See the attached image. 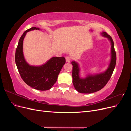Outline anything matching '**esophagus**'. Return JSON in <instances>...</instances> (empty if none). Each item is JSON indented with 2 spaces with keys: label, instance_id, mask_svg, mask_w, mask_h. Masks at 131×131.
Wrapping results in <instances>:
<instances>
[{
  "label": "esophagus",
  "instance_id": "34e87169",
  "mask_svg": "<svg viewBox=\"0 0 131 131\" xmlns=\"http://www.w3.org/2000/svg\"><path fill=\"white\" fill-rule=\"evenodd\" d=\"M66 58V62L69 63L71 61V59H72V57L69 56H67Z\"/></svg>",
  "mask_w": 131,
  "mask_h": 131
}]
</instances>
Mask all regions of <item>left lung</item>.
I'll return each instance as SVG.
<instances>
[{"mask_svg":"<svg viewBox=\"0 0 131 131\" xmlns=\"http://www.w3.org/2000/svg\"><path fill=\"white\" fill-rule=\"evenodd\" d=\"M102 35L109 39L112 44V59L109 68L103 73L96 75H89L85 79L79 78V68L77 63L73 61L72 77L73 83L75 89L79 92L82 93H91L101 90L106 85L110 80L114 72L116 63V53L114 49V44L113 39L106 32H103Z\"/></svg>","mask_w":131,"mask_h":131,"instance_id":"left-lung-1","label":"left lung"}]
</instances>
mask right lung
<instances>
[{
    "label": "right lung",
    "instance_id": "obj_1",
    "mask_svg": "<svg viewBox=\"0 0 131 131\" xmlns=\"http://www.w3.org/2000/svg\"><path fill=\"white\" fill-rule=\"evenodd\" d=\"M39 30L37 27L27 29L22 35L15 53V62L22 80L27 85L34 89L45 91L50 89L57 80L58 75L66 63L64 57L51 58L46 63L40 67L29 66L26 62L23 54V41L28 31Z\"/></svg>",
    "mask_w": 131,
    "mask_h": 131
}]
</instances>
